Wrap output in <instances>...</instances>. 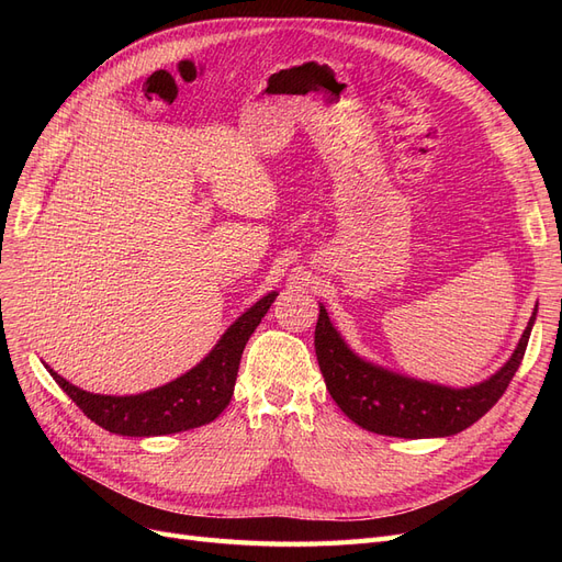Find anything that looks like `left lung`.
I'll return each instance as SVG.
<instances>
[{
    "mask_svg": "<svg viewBox=\"0 0 562 562\" xmlns=\"http://www.w3.org/2000/svg\"><path fill=\"white\" fill-rule=\"evenodd\" d=\"M535 316L537 310L508 363L497 375L469 389L417 382L361 361L342 342L323 307L316 323L314 347L333 401L359 427L398 438L452 436L479 422L512 384L525 356Z\"/></svg>",
    "mask_w": 562,
    "mask_h": 562,
    "instance_id": "1",
    "label": "left lung"
}]
</instances>
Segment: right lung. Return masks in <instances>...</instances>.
Segmentation results:
<instances>
[{
  "instance_id": "add662e5",
  "label": "right lung",
  "mask_w": 562,
  "mask_h": 562,
  "mask_svg": "<svg viewBox=\"0 0 562 562\" xmlns=\"http://www.w3.org/2000/svg\"><path fill=\"white\" fill-rule=\"evenodd\" d=\"M274 300L277 293H269L260 302H255L244 316L232 323L215 349L196 368L171 384L147 391V394H89V391H81L63 380L56 370L46 368L65 394L77 403L79 411L110 434L164 436L196 429L213 422L229 405L244 347Z\"/></svg>"
}]
</instances>
